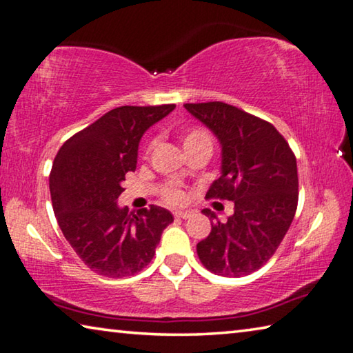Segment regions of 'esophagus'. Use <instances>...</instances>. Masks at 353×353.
Wrapping results in <instances>:
<instances>
[{
	"mask_svg": "<svg viewBox=\"0 0 353 353\" xmlns=\"http://www.w3.org/2000/svg\"><path fill=\"white\" fill-rule=\"evenodd\" d=\"M190 212H187V210H176L174 212V216L176 218H183V220H185V218H190Z\"/></svg>",
	"mask_w": 353,
	"mask_h": 353,
	"instance_id": "obj_1",
	"label": "esophagus"
}]
</instances>
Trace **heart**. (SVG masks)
I'll return each mask as SVG.
<instances>
[{
  "label": "heart",
  "mask_w": 353,
  "mask_h": 353,
  "mask_svg": "<svg viewBox=\"0 0 353 353\" xmlns=\"http://www.w3.org/2000/svg\"><path fill=\"white\" fill-rule=\"evenodd\" d=\"M203 144L204 146H210L212 144L209 133L203 130V128H192V130H188L185 135L182 137L183 150L194 148V146H203ZM165 198H166V201H170V203H172V204H179V203H182L183 194L181 190L170 188V190H166Z\"/></svg>",
  "instance_id": "1"
}]
</instances>
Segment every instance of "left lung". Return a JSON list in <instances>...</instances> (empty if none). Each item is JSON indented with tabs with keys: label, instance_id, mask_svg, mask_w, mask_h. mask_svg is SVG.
Masks as SVG:
<instances>
[{
	"label": "left lung",
	"instance_id": "left-lung-1",
	"mask_svg": "<svg viewBox=\"0 0 353 353\" xmlns=\"http://www.w3.org/2000/svg\"><path fill=\"white\" fill-rule=\"evenodd\" d=\"M190 114L214 133L221 148V174L207 198L234 203L221 223L196 245L201 262L221 276H243L270 259L289 231L299 201L297 160L268 122L223 102L185 103Z\"/></svg>",
	"mask_w": 353,
	"mask_h": 353
}]
</instances>
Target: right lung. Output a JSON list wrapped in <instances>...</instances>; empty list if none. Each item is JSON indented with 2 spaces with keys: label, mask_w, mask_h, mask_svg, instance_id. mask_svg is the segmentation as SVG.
Wrapping results in <instances>:
<instances>
[{
  "label": "right lung",
  "mask_w": 353,
  "mask_h": 353,
  "mask_svg": "<svg viewBox=\"0 0 353 353\" xmlns=\"http://www.w3.org/2000/svg\"><path fill=\"white\" fill-rule=\"evenodd\" d=\"M176 105L119 106L61 146L50 172L58 225L85 264L103 276L143 270L174 216L159 205L128 215L117 205L125 174L137 168L139 141Z\"/></svg>",
  "instance_id": "add662e5"
}]
</instances>
